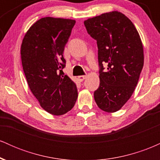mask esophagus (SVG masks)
<instances>
[{"instance_id":"esophagus-1","label":"esophagus","mask_w":160,"mask_h":160,"mask_svg":"<svg viewBox=\"0 0 160 160\" xmlns=\"http://www.w3.org/2000/svg\"><path fill=\"white\" fill-rule=\"evenodd\" d=\"M86 78H87V75H81V76L78 77V79L80 81H83Z\"/></svg>"}]
</instances>
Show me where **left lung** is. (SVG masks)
I'll use <instances>...</instances> for the list:
<instances>
[{
    "mask_svg": "<svg viewBox=\"0 0 160 160\" xmlns=\"http://www.w3.org/2000/svg\"><path fill=\"white\" fill-rule=\"evenodd\" d=\"M84 25L98 49L100 84L95 101L102 111L113 113L127 102L138 82L144 66L142 42L131 20L118 11L88 19Z\"/></svg>",
    "mask_w": 160,
    "mask_h": 160,
    "instance_id": "obj_1",
    "label": "left lung"
}]
</instances>
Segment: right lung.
Masks as SVG:
<instances>
[{
	"mask_svg": "<svg viewBox=\"0 0 160 160\" xmlns=\"http://www.w3.org/2000/svg\"><path fill=\"white\" fill-rule=\"evenodd\" d=\"M75 20L42 18L33 24L22 40L21 58L29 88L42 108L59 116L71 111L78 93L62 69L63 52Z\"/></svg>",
	"mask_w": 160,
	"mask_h": 160,
	"instance_id": "right-lung-1",
	"label": "right lung"
}]
</instances>
